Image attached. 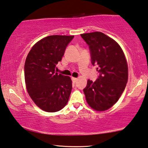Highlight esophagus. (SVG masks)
Wrapping results in <instances>:
<instances>
[{
  "label": "esophagus",
  "mask_w": 148,
  "mask_h": 148,
  "mask_svg": "<svg viewBox=\"0 0 148 148\" xmlns=\"http://www.w3.org/2000/svg\"><path fill=\"white\" fill-rule=\"evenodd\" d=\"M71 80H72V81H73V83H75V82L77 81H78V79L75 78V77H71Z\"/></svg>",
  "instance_id": "esophagus-1"
}]
</instances>
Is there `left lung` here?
I'll return each mask as SVG.
<instances>
[{"mask_svg":"<svg viewBox=\"0 0 148 148\" xmlns=\"http://www.w3.org/2000/svg\"><path fill=\"white\" fill-rule=\"evenodd\" d=\"M81 37L89 45L92 63L97 65L99 77L88 80L83 90L90 107L97 111L109 109L120 99L128 80L127 62L120 45L100 32L85 33Z\"/></svg>","mask_w":148,"mask_h":148,"instance_id":"8db88e82","label":"left lung"}]
</instances>
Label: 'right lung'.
<instances>
[{"mask_svg":"<svg viewBox=\"0 0 148 148\" xmlns=\"http://www.w3.org/2000/svg\"><path fill=\"white\" fill-rule=\"evenodd\" d=\"M74 36H49L33 45L25 64V80L28 95L35 104L47 112L62 109L72 90L69 76L55 72L66 48Z\"/></svg>","mask_w":148,"mask_h":148,"instance_id":"right-lung-1","label":"right lung"}]
</instances>
